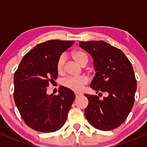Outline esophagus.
<instances>
[{
    "label": "esophagus",
    "mask_w": 147,
    "mask_h": 147,
    "mask_svg": "<svg viewBox=\"0 0 147 147\" xmlns=\"http://www.w3.org/2000/svg\"><path fill=\"white\" fill-rule=\"evenodd\" d=\"M83 94H81V93H75V96H76V97H78V96H82Z\"/></svg>",
    "instance_id": "34e87169"
}]
</instances>
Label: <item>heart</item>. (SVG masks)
I'll use <instances>...</instances> for the list:
<instances>
[{"mask_svg":"<svg viewBox=\"0 0 147 147\" xmlns=\"http://www.w3.org/2000/svg\"><path fill=\"white\" fill-rule=\"evenodd\" d=\"M72 57L76 62L79 65H81V66L85 64H87V62H88V57H87L86 53L82 51L77 50V51H73ZM64 64L65 55H62L59 57L56 63V70L59 75H62L64 73ZM87 82H88V79L85 77H69L64 81V85L67 88L70 89V90L79 92L83 90V86L86 85Z\"/></svg>","mask_w":147,"mask_h":147,"instance_id":"1","label":"heart"}]
</instances>
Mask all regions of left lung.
Returning a JSON list of instances; mask_svg holds the SVG:
<instances>
[{"instance_id": "left-lung-1", "label": "left lung", "mask_w": 147, "mask_h": 147, "mask_svg": "<svg viewBox=\"0 0 147 147\" xmlns=\"http://www.w3.org/2000/svg\"><path fill=\"white\" fill-rule=\"evenodd\" d=\"M79 45L94 60L96 75L90 87L96 93H108L102 100L85 94L89 101L85 117L96 129L112 130L125 121L134 103L137 83L133 67L121 50L104 40L81 41Z\"/></svg>"}]
</instances>
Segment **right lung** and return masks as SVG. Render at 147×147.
I'll list each match as a JSON object with an SVG mask.
<instances>
[{
  "mask_svg": "<svg viewBox=\"0 0 147 147\" xmlns=\"http://www.w3.org/2000/svg\"><path fill=\"white\" fill-rule=\"evenodd\" d=\"M74 42L50 40L38 44L24 55L15 72V103L24 122L34 130L53 132L66 122L75 93L61 86L58 95H48L47 87L58 76V58Z\"/></svg>",
  "mask_w": 147,
  "mask_h": 147,
  "instance_id": "1",
  "label": "right lung"
}]
</instances>
